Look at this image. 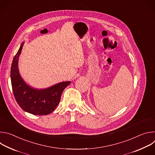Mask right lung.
I'll use <instances>...</instances> for the list:
<instances>
[{
    "instance_id": "right-lung-1",
    "label": "right lung",
    "mask_w": 155,
    "mask_h": 155,
    "mask_svg": "<svg viewBox=\"0 0 155 155\" xmlns=\"http://www.w3.org/2000/svg\"><path fill=\"white\" fill-rule=\"evenodd\" d=\"M22 43L15 56L11 67V82L15 98L25 111L36 115H48L59 103L63 90L71 82L58 83L45 90H37L27 85L21 78L18 68V59L23 48Z\"/></svg>"
}]
</instances>
